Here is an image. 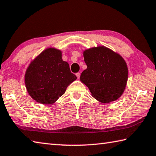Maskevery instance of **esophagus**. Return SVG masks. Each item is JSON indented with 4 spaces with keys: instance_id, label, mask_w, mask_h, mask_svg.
Returning a JSON list of instances; mask_svg holds the SVG:
<instances>
[{
    "instance_id": "1",
    "label": "esophagus",
    "mask_w": 156,
    "mask_h": 156,
    "mask_svg": "<svg viewBox=\"0 0 156 156\" xmlns=\"http://www.w3.org/2000/svg\"><path fill=\"white\" fill-rule=\"evenodd\" d=\"M76 76H77L78 78H80V73H79V72L76 73Z\"/></svg>"
}]
</instances>
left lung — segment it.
Returning a JSON list of instances; mask_svg holds the SVG:
<instances>
[{
    "instance_id": "1",
    "label": "left lung",
    "mask_w": 156,
    "mask_h": 156,
    "mask_svg": "<svg viewBox=\"0 0 156 156\" xmlns=\"http://www.w3.org/2000/svg\"><path fill=\"white\" fill-rule=\"evenodd\" d=\"M84 57L87 68L82 72L80 81L94 98L102 103L118 99L128 80V68L123 58L105 47L86 50Z\"/></svg>"
}]
</instances>
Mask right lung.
<instances>
[{"label": "right lung", "mask_w": 156, "mask_h": 156, "mask_svg": "<svg viewBox=\"0 0 156 156\" xmlns=\"http://www.w3.org/2000/svg\"><path fill=\"white\" fill-rule=\"evenodd\" d=\"M62 52L53 48L44 51L30 64L25 84L30 95L42 104H51L65 93L67 87L76 80Z\"/></svg>", "instance_id": "add662e5"}]
</instances>
